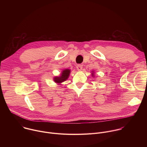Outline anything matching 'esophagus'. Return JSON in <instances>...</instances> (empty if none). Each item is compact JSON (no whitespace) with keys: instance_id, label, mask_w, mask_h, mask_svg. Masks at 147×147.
Returning <instances> with one entry per match:
<instances>
[{"instance_id":"esophagus-1","label":"esophagus","mask_w":147,"mask_h":147,"mask_svg":"<svg viewBox=\"0 0 147 147\" xmlns=\"http://www.w3.org/2000/svg\"><path fill=\"white\" fill-rule=\"evenodd\" d=\"M77 70H78V71H81V70H82V65H80V64L77 65Z\"/></svg>"}]
</instances>
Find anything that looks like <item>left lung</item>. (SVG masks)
<instances>
[{"label":"left lung","instance_id":"left-lung-1","mask_svg":"<svg viewBox=\"0 0 147 147\" xmlns=\"http://www.w3.org/2000/svg\"><path fill=\"white\" fill-rule=\"evenodd\" d=\"M94 72H92V76H94Z\"/></svg>","mask_w":147,"mask_h":147}]
</instances>
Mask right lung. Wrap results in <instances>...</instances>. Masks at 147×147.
<instances>
[{
	"label": "right lung",
	"mask_w": 147,
	"mask_h": 147,
	"mask_svg": "<svg viewBox=\"0 0 147 147\" xmlns=\"http://www.w3.org/2000/svg\"><path fill=\"white\" fill-rule=\"evenodd\" d=\"M70 73V69H65L61 71V75L60 76H56L53 78V80L56 83L60 84L63 82L65 81L68 78Z\"/></svg>",
	"instance_id": "obj_1"
}]
</instances>
